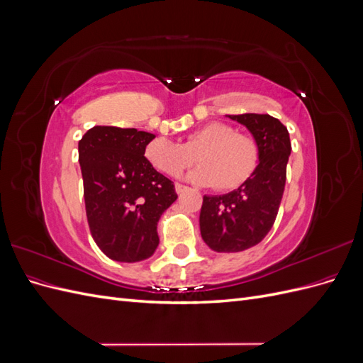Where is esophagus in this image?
Segmentation results:
<instances>
[{
  "instance_id": "esophagus-1",
  "label": "esophagus",
  "mask_w": 363,
  "mask_h": 363,
  "mask_svg": "<svg viewBox=\"0 0 363 363\" xmlns=\"http://www.w3.org/2000/svg\"><path fill=\"white\" fill-rule=\"evenodd\" d=\"M186 189H188V188H186V186L184 184H180V183H175V192H177V194H183Z\"/></svg>"
}]
</instances>
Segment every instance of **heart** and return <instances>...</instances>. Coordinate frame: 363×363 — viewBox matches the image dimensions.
<instances>
[{
	"label": "heart",
	"mask_w": 363,
	"mask_h": 363,
	"mask_svg": "<svg viewBox=\"0 0 363 363\" xmlns=\"http://www.w3.org/2000/svg\"><path fill=\"white\" fill-rule=\"evenodd\" d=\"M144 156L156 171L177 177L196 160L200 168L188 179L203 186H215L218 191H236L256 174L260 162L257 142L238 133L224 123H208L186 136L183 144L167 138H156L145 145Z\"/></svg>",
	"instance_id": "obj_1"
}]
</instances>
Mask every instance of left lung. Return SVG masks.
I'll list each match as a JSON object with an SVG mask.
<instances>
[{"label": "left lung", "mask_w": 363, "mask_h": 363, "mask_svg": "<svg viewBox=\"0 0 363 363\" xmlns=\"http://www.w3.org/2000/svg\"><path fill=\"white\" fill-rule=\"evenodd\" d=\"M228 118L251 131L260 150V162L242 188L225 195L203 196L201 238L218 252L248 250L268 235L279 213L291 155L289 131L277 118L267 113Z\"/></svg>", "instance_id": "obj_1"}]
</instances>
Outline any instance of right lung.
Listing matches in <instances>:
<instances>
[{
	"label": "right lung",
	"instance_id": "obj_1",
	"mask_svg": "<svg viewBox=\"0 0 363 363\" xmlns=\"http://www.w3.org/2000/svg\"><path fill=\"white\" fill-rule=\"evenodd\" d=\"M155 135L95 125L79 142L86 216L95 244L118 262H139L159 245L157 223L177 200L174 183L144 156Z\"/></svg>",
	"mask_w": 363,
	"mask_h": 363
}]
</instances>
